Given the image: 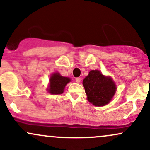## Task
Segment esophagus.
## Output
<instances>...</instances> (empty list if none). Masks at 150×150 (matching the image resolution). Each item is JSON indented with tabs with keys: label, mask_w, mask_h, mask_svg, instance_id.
<instances>
[{
	"label": "esophagus",
	"mask_w": 150,
	"mask_h": 150,
	"mask_svg": "<svg viewBox=\"0 0 150 150\" xmlns=\"http://www.w3.org/2000/svg\"><path fill=\"white\" fill-rule=\"evenodd\" d=\"M75 81H76L77 83H80V81H81V79L80 78V77H76V78H75Z\"/></svg>",
	"instance_id": "obj_1"
}]
</instances>
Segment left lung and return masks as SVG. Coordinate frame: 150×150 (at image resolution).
I'll return each instance as SVG.
<instances>
[{
    "mask_svg": "<svg viewBox=\"0 0 150 150\" xmlns=\"http://www.w3.org/2000/svg\"><path fill=\"white\" fill-rule=\"evenodd\" d=\"M82 85L87 95V100L93 105L102 106L111 100L116 87L111 77H105L99 70H91L84 79Z\"/></svg>",
    "mask_w": 150,
    "mask_h": 150,
    "instance_id": "8db88e82",
    "label": "left lung"
}]
</instances>
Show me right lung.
I'll return each instance as SVG.
<instances>
[{"label": "right lung", "mask_w": 150, "mask_h": 150, "mask_svg": "<svg viewBox=\"0 0 150 150\" xmlns=\"http://www.w3.org/2000/svg\"><path fill=\"white\" fill-rule=\"evenodd\" d=\"M70 81L69 77L60 75L59 73L53 74L50 78L49 93L52 94H61L64 91L65 86Z\"/></svg>", "instance_id": "obj_1"}]
</instances>
